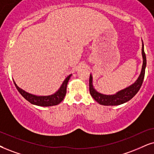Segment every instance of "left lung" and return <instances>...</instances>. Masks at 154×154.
Returning <instances> with one entry per match:
<instances>
[{"label": "left lung", "mask_w": 154, "mask_h": 154, "mask_svg": "<svg viewBox=\"0 0 154 154\" xmlns=\"http://www.w3.org/2000/svg\"><path fill=\"white\" fill-rule=\"evenodd\" d=\"M142 56H143V66H142V70L139 78L136 81V82L131 86L119 91L116 94L106 95L98 92L93 87L92 76L90 75V77H89V93L91 97L94 98V100L100 104L106 105V106H115V105L124 104L133 98L139 91L142 83H143V79H144L145 69L146 66V54L144 52V49H143V43H142Z\"/></svg>", "instance_id": "left-lung-1"}]
</instances>
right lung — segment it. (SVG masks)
<instances>
[{
    "label": "right lung",
    "mask_w": 154,
    "mask_h": 154,
    "mask_svg": "<svg viewBox=\"0 0 154 154\" xmlns=\"http://www.w3.org/2000/svg\"><path fill=\"white\" fill-rule=\"evenodd\" d=\"M71 76L72 75H69L65 79L62 86L60 87V89L57 92L54 93V94L50 95V96H36V95L30 94V93L20 89L15 84V81H13V82H14L15 86L17 89V91L20 92V94L24 97L25 100L30 102L31 104L41 106H50L60 104L64 100V97H65L66 92H67V85L68 81L70 79Z\"/></svg>",
    "instance_id": "obj_1"
}]
</instances>
